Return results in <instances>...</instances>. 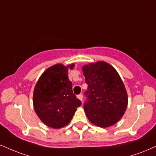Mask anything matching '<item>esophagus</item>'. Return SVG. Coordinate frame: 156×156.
Instances as JSON below:
<instances>
[{"mask_svg":"<svg viewBox=\"0 0 156 156\" xmlns=\"http://www.w3.org/2000/svg\"><path fill=\"white\" fill-rule=\"evenodd\" d=\"M77 98L80 100V101H82V99H83V95H82V94H80V95H77Z\"/></svg>","mask_w":156,"mask_h":156,"instance_id":"34e87169","label":"esophagus"}]
</instances>
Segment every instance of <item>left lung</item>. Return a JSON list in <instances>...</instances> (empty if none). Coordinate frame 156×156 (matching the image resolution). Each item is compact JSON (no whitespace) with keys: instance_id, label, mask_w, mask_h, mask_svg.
I'll return each mask as SVG.
<instances>
[{"instance_id":"obj_1","label":"left lung","mask_w":156,"mask_h":156,"mask_svg":"<svg viewBox=\"0 0 156 156\" xmlns=\"http://www.w3.org/2000/svg\"><path fill=\"white\" fill-rule=\"evenodd\" d=\"M82 70L88 85L84 103L88 119L100 127L115 124L127 106V94L122 79L112 66L103 61L86 65Z\"/></svg>"}]
</instances>
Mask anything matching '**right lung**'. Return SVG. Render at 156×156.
I'll list each match as a JSON object with an SVG mask.
<instances>
[{
    "label": "right lung",
    "mask_w": 156,
    "mask_h": 156,
    "mask_svg": "<svg viewBox=\"0 0 156 156\" xmlns=\"http://www.w3.org/2000/svg\"><path fill=\"white\" fill-rule=\"evenodd\" d=\"M67 67L55 64L42 74L34 90L33 104L40 120L50 127L65 126L72 120L82 102L73 93L72 83L68 77Z\"/></svg>",
    "instance_id": "right-lung-1"
}]
</instances>
